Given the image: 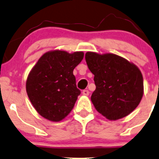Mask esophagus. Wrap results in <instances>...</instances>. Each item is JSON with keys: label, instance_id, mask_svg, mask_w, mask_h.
<instances>
[{"label": "esophagus", "instance_id": "34e87169", "mask_svg": "<svg viewBox=\"0 0 159 159\" xmlns=\"http://www.w3.org/2000/svg\"><path fill=\"white\" fill-rule=\"evenodd\" d=\"M89 90H84V91H82V94L83 95H84V96H88V95H89Z\"/></svg>", "mask_w": 159, "mask_h": 159}]
</instances>
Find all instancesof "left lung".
Listing matches in <instances>:
<instances>
[{
  "instance_id": "left-lung-1",
  "label": "left lung",
  "mask_w": 159,
  "mask_h": 159,
  "mask_svg": "<svg viewBox=\"0 0 159 159\" xmlns=\"http://www.w3.org/2000/svg\"><path fill=\"white\" fill-rule=\"evenodd\" d=\"M85 61L94 75L96 89L91 100L95 109L111 121L129 115L140 103L143 77L135 65L114 54L87 52Z\"/></svg>"
}]
</instances>
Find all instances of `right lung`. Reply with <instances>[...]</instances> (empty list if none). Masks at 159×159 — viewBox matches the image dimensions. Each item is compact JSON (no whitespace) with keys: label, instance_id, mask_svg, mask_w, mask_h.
<instances>
[{"label":"right lung","instance_id":"right-lung-1","mask_svg":"<svg viewBox=\"0 0 159 159\" xmlns=\"http://www.w3.org/2000/svg\"><path fill=\"white\" fill-rule=\"evenodd\" d=\"M84 57L82 51L70 54L55 50L43 54L28 75L26 91L40 115L60 121L73 109L81 91L73 75Z\"/></svg>","mask_w":159,"mask_h":159}]
</instances>
